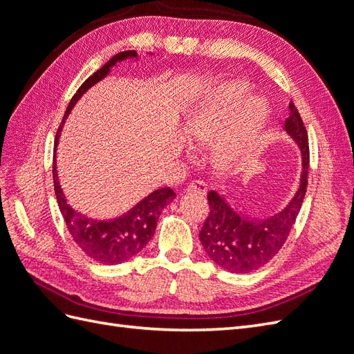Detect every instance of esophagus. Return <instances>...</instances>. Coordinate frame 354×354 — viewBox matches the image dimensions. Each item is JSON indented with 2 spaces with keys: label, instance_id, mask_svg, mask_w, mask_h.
Wrapping results in <instances>:
<instances>
[{
  "label": "esophagus",
  "instance_id": "34e87169",
  "mask_svg": "<svg viewBox=\"0 0 354 354\" xmlns=\"http://www.w3.org/2000/svg\"><path fill=\"white\" fill-rule=\"evenodd\" d=\"M207 185L203 183V181H201V180H195V181H192V183L187 186V190L189 192H196V194H199V195H205L207 194Z\"/></svg>",
  "mask_w": 354,
  "mask_h": 354
}]
</instances>
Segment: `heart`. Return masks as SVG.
Returning a JSON list of instances; mask_svg holds the SVG:
<instances>
[{"label": "heart", "instance_id": "obj_1", "mask_svg": "<svg viewBox=\"0 0 354 354\" xmlns=\"http://www.w3.org/2000/svg\"><path fill=\"white\" fill-rule=\"evenodd\" d=\"M250 99V93L243 85H226L216 97L190 115L186 122V137L192 145H207L216 140L232 124L245 103ZM267 116L266 106L260 102L251 104L246 120L233 130L217 146L216 156L223 167H233L239 162L252 133L259 128Z\"/></svg>", "mask_w": 354, "mask_h": 354}]
</instances>
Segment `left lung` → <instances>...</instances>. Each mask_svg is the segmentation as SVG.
Returning <instances> with one entry per match:
<instances>
[{
    "label": "left lung",
    "mask_w": 354,
    "mask_h": 354,
    "mask_svg": "<svg viewBox=\"0 0 354 354\" xmlns=\"http://www.w3.org/2000/svg\"><path fill=\"white\" fill-rule=\"evenodd\" d=\"M285 130L303 152L301 185L292 202L273 218L241 217L216 190L208 194L209 212L199 232V239L209 259L230 273H250L269 263L286 242L303 205L308 183V136L295 104L289 103Z\"/></svg>",
    "instance_id": "obj_1"
}]
</instances>
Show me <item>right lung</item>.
Instances as JSON below:
<instances>
[{"label": "right lung", "mask_w": 354, "mask_h": 354, "mask_svg": "<svg viewBox=\"0 0 354 354\" xmlns=\"http://www.w3.org/2000/svg\"><path fill=\"white\" fill-rule=\"evenodd\" d=\"M136 56L137 53L134 50L118 53V55H115L109 62H106L97 72H94L90 78L82 82V85L77 90V93L73 94V97L68 104L65 116H63V121L60 122V127L56 133L55 146H57L65 118L68 116V113L73 108V104L77 103L81 95L87 91L91 85L104 78L116 62ZM53 180H55V194L59 208L63 220L66 223V227L71 233V236L73 238L75 243H77L91 260L99 261L102 264H120L140 252L153 236L160 211H162L167 203H169L176 196L173 189H158L153 194L145 198L131 211H128L125 216L111 221H97L87 218L82 216V214L72 209L69 203L66 202L57 180L56 152L53 155Z\"/></svg>", "instance_id": "obj_1"}]
</instances>
